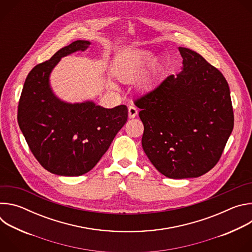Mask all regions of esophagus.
<instances>
[{
  "mask_svg": "<svg viewBox=\"0 0 252 252\" xmlns=\"http://www.w3.org/2000/svg\"><path fill=\"white\" fill-rule=\"evenodd\" d=\"M137 116V109L133 105L128 106V118L129 119H133Z\"/></svg>",
  "mask_w": 252,
  "mask_h": 252,
  "instance_id": "obj_1",
  "label": "esophagus"
}]
</instances>
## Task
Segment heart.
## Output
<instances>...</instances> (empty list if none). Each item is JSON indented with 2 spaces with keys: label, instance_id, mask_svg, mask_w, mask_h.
I'll list each match as a JSON object with an SVG mask.
<instances>
[{
  "label": "heart",
  "instance_id": "1",
  "mask_svg": "<svg viewBox=\"0 0 252 252\" xmlns=\"http://www.w3.org/2000/svg\"><path fill=\"white\" fill-rule=\"evenodd\" d=\"M156 55L153 52H139L123 59L117 66V77L124 83H132L139 79L148 67L155 62ZM152 79V74L146 77V83Z\"/></svg>",
  "mask_w": 252,
  "mask_h": 252
}]
</instances>
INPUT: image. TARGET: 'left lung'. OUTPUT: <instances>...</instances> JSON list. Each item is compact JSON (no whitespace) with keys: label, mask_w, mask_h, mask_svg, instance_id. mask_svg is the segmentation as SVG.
Masks as SVG:
<instances>
[{"label":"left lung","mask_w":252,"mask_h":252,"mask_svg":"<svg viewBox=\"0 0 252 252\" xmlns=\"http://www.w3.org/2000/svg\"><path fill=\"white\" fill-rule=\"evenodd\" d=\"M183 70L134 100L145 130L141 145L169 178L198 177L217 164L233 129L228 84L199 54L178 48Z\"/></svg>","instance_id":"8db88e82"}]
</instances>
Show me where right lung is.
I'll use <instances>...</instances> for the list:
<instances>
[{
  "label": "right lung",
  "instance_id": "add662e5",
  "mask_svg": "<svg viewBox=\"0 0 252 252\" xmlns=\"http://www.w3.org/2000/svg\"><path fill=\"white\" fill-rule=\"evenodd\" d=\"M76 41L35 65L27 77L18 105V124L33 157L48 171L79 176L94 167L127 121L125 104L104 109L93 101L67 103L50 87V74L61 58L85 51Z\"/></svg>",
  "mask_w": 252,
  "mask_h": 252
}]
</instances>
